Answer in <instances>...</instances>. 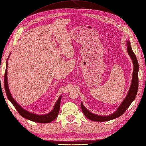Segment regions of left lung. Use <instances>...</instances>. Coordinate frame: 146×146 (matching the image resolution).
I'll list each match as a JSON object with an SVG mask.
<instances>
[{
	"label": "left lung",
	"mask_w": 146,
	"mask_h": 146,
	"mask_svg": "<svg viewBox=\"0 0 146 146\" xmlns=\"http://www.w3.org/2000/svg\"><path fill=\"white\" fill-rule=\"evenodd\" d=\"M127 52L128 53V54L131 59L133 60V65H134V70H133V78H132V82L129 88V90L128 91V93L125 97V98L124 99L122 103L117 108V109L115 111V112L108 116H100L94 114L92 112H90L89 110H88L85 106L83 105V104L81 103V107L82 112L84 113V115L87 117L90 120H92L93 121H96V122H105L108 121L110 120H112L115 118H117L119 116H121L122 115H123L125 112L127 110V109L129 108L131 103L133 102L136 97L138 88V69H139V66H138V60L137 59L135 54L133 52L132 48L131 46V44L129 41H127Z\"/></svg>",
	"instance_id": "obj_1"
}]
</instances>
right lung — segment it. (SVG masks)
I'll return each instance as SVG.
<instances>
[{"instance_id": "1", "label": "right lung", "mask_w": 146, "mask_h": 146, "mask_svg": "<svg viewBox=\"0 0 146 146\" xmlns=\"http://www.w3.org/2000/svg\"><path fill=\"white\" fill-rule=\"evenodd\" d=\"M9 57V56H8V58ZM8 66V60L6 62V70L5 73V77H4V84H5V92L6 93V96L8 97V99L12 103L13 106H14L15 109L17 110L20 115L23 116V117H24V118H26L27 119L30 120L33 122H36L38 123H49L53 121L57 117L59 113L62 96L59 97V98L58 99L56 103H55L53 109L50 112H49L47 114L43 115H39L31 113L29 112V111L25 110L20 105H19V104H18L15 101V100L13 99L12 96H11V94L10 93L9 87H8V77H7V68H8V66Z\"/></svg>"}]
</instances>
